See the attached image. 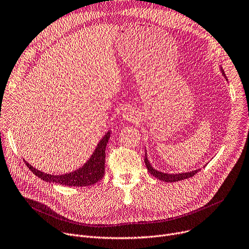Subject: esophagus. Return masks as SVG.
Here are the masks:
<instances>
[{
    "instance_id": "1",
    "label": "esophagus",
    "mask_w": 249,
    "mask_h": 249,
    "mask_svg": "<svg viewBox=\"0 0 249 249\" xmlns=\"http://www.w3.org/2000/svg\"><path fill=\"white\" fill-rule=\"evenodd\" d=\"M122 117L126 121L134 120L135 119V116H134L133 110H131L130 108H124L123 111H122Z\"/></svg>"
}]
</instances>
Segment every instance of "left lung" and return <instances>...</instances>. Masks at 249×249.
<instances>
[{"mask_svg": "<svg viewBox=\"0 0 249 249\" xmlns=\"http://www.w3.org/2000/svg\"><path fill=\"white\" fill-rule=\"evenodd\" d=\"M222 75L224 76V78L226 79V76L224 74V71L222 70V68L220 69ZM227 80V79H226ZM144 162H145V165L146 167L149 171V173H151L153 176H155L157 179L161 180V181H165V182H176V181H180V180H183V179H187V178H190L192 177L193 175H195L198 171H200V169H197V170H193V171H189V172H184V173H176V174H170V173H163L161 171H158L156 169H154L152 167V165L150 164V162H149L148 160V157H147V152L145 153V157H144Z\"/></svg>", "mask_w": 249, "mask_h": 249, "instance_id": "1", "label": "left lung"}]
</instances>
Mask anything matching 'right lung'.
<instances>
[{"mask_svg":"<svg viewBox=\"0 0 249 249\" xmlns=\"http://www.w3.org/2000/svg\"><path fill=\"white\" fill-rule=\"evenodd\" d=\"M110 138V131L104 135V137L98 143L93 154L89 160L83 165L79 169L66 173L62 175H52L44 173L36 168H34L28 162L25 163L29 169L39 178L47 181L52 182L65 186H76V187H84L95 184L96 182L100 181L105 173V150L106 146Z\"/></svg>","mask_w":249,"mask_h":249,"instance_id":"add662e5","label":"right lung"}]
</instances>
